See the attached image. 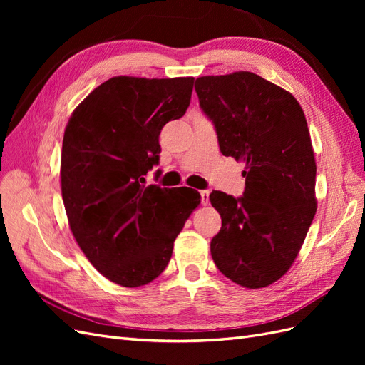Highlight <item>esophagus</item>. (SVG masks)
Segmentation results:
<instances>
[{
	"label": "esophagus",
	"mask_w": 365,
	"mask_h": 365,
	"mask_svg": "<svg viewBox=\"0 0 365 365\" xmlns=\"http://www.w3.org/2000/svg\"><path fill=\"white\" fill-rule=\"evenodd\" d=\"M200 195H201L202 205H208V202H210V192L208 190H201Z\"/></svg>",
	"instance_id": "1"
}]
</instances>
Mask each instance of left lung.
Masks as SVG:
<instances>
[{
    "label": "left lung",
    "mask_w": 365,
    "mask_h": 365,
    "mask_svg": "<svg viewBox=\"0 0 365 365\" xmlns=\"http://www.w3.org/2000/svg\"><path fill=\"white\" fill-rule=\"evenodd\" d=\"M195 90L222 155L245 163L244 196L210 195L222 217L212 257L231 282L264 288L288 272L317 212L304 113L291 93L250 71L197 77Z\"/></svg>",
    "instance_id": "left-lung-1"
}]
</instances>
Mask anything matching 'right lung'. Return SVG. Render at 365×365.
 Instances as JSON below:
<instances>
[{
    "instance_id": "1",
    "label": "right lung",
    "mask_w": 365,
    "mask_h": 365,
    "mask_svg": "<svg viewBox=\"0 0 365 365\" xmlns=\"http://www.w3.org/2000/svg\"><path fill=\"white\" fill-rule=\"evenodd\" d=\"M193 77L117 76L77 106L65 128L62 200L71 233L108 280L138 288L155 280L201 195L146 185L160 161V132L190 105Z\"/></svg>"
}]
</instances>
